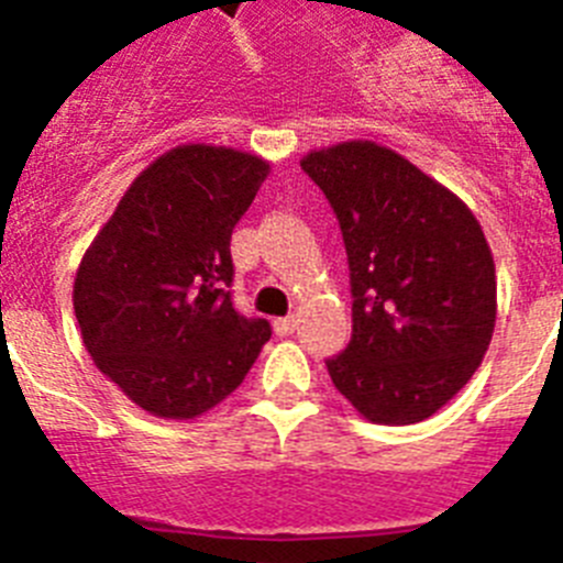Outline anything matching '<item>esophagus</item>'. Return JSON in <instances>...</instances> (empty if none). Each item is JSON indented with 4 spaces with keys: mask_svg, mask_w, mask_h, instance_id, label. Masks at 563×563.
<instances>
[{
    "mask_svg": "<svg viewBox=\"0 0 563 563\" xmlns=\"http://www.w3.org/2000/svg\"><path fill=\"white\" fill-rule=\"evenodd\" d=\"M294 330H297V317L275 319V333H277V335H291Z\"/></svg>",
    "mask_w": 563,
    "mask_h": 563,
    "instance_id": "esophagus-1",
    "label": "esophagus"
}]
</instances>
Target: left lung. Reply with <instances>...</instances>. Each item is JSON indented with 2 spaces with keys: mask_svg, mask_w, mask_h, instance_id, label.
<instances>
[{
  "mask_svg": "<svg viewBox=\"0 0 563 563\" xmlns=\"http://www.w3.org/2000/svg\"><path fill=\"white\" fill-rule=\"evenodd\" d=\"M299 166L344 235L353 339L333 386L375 424L433 417L470 383L497 322V275L481 222L400 152L375 141L311 150Z\"/></svg>",
  "mask_w": 563,
  "mask_h": 563,
  "instance_id": "8db88e82",
  "label": "left lung"
}]
</instances>
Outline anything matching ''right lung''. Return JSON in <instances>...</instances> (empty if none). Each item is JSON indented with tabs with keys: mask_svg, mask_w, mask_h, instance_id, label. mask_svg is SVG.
Listing matches in <instances>:
<instances>
[{
	"mask_svg": "<svg viewBox=\"0 0 563 563\" xmlns=\"http://www.w3.org/2000/svg\"><path fill=\"white\" fill-rule=\"evenodd\" d=\"M269 175L233 146L180 144L146 166L93 235L75 277L82 344L157 419H197L241 386L266 319L233 308L230 235Z\"/></svg>",
	"mask_w": 563,
	"mask_h": 563,
	"instance_id": "add662e5",
	"label": "right lung"
}]
</instances>
